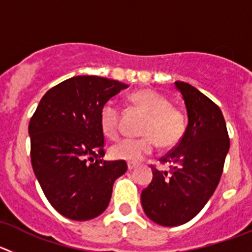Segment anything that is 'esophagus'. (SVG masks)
Instances as JSON below:
<instances>
[{"instance_id": "34e87169", "label": "esophagus", "mask_w": 252, "mask_h": 252, "mask_svg": "<svg viewBox=\"0 0 252 252\" xmlns=\"http://www.w3.org/2000/svg\"><path fill=\"white\" fill-rule=\"evenodd\" d=\"M136 164H127V169H128V171H132V170H135V169H136Z\"/></svg>"}]
</instances>
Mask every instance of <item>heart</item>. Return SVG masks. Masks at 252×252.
Listing matches in <instances>:
<instances>
[{"label":"heart","instance_id":"heart-1","mask_svg":"<svg viewBox=\"0 0 252 252\" xmlns=\"http://www.w3.org/2000/svg\"><path fill=\"white\" fill-rule=\"evenodd\" d=\"M135 106L148 113L140 139H122L111 146L110 155L115 160L127 162L141 161L157 146L173 148L182 140L187 128L186 115L171 107L170 101L151 90H140L130 95ZM120 111L113 102H106L99 111V126L104 136L116 139L120 130Z\"/></svg>","mask_w":252,"mask_h":252}]
</instances>
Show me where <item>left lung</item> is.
<instances>
[{"instance_id": "1", "label": "left lung", "mask_w": 252, "mask_h": 252, "mask_svg": "<svg viewBox=\"0 0 252 252\" xmlns=\"http://www.w3.org/2000/svg\"><path fill=\"white\" fill-rule=\"evenodd\" d=\"M186 104L188 125L177 146L161 165L153 169V180L141 193L145 215L160 226L187 223L206 206L217 188L230 150L226 122L220 107L186 82H175Z\"/></svg>"}]
</instances>
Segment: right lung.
Returning a JSON list of instances; mask_svg holds the SVG:
<instances>
[{
  "instance_id": "add662e5",
  "label": "right lung",
  "mask_w": 252,
  "mask_h": 252,
  "mask_svg": "<svg viewBox=\"0 0 252 252\" xmlns=\"http://www.w3.org/2000/svg\"><path fill=\"white\" fill-rule=\"evenodd\" d=\"M119 81L78 75L44 94L29 124L31 164L49 203L64 217L88 221L106 211L122 160L104 161L99 111L127 88Z\"/></svg>"
}]
</instances>
